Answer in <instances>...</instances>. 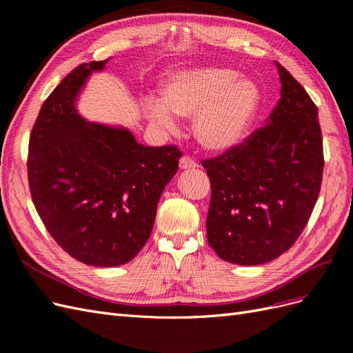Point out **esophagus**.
<instances>
[{"label":"esophagus","instance_id":"esophagus-1","mask_svg":"<svg viewBox=\"0 0 353 353\" xmlns=\"http://www.w3.org/2000/svg\"><path fill=\"white\" fill-rule=\"evenodd\" d=\"M197 166L199 165L196 163V160L193 157H190V156H183L179 160V168L181 169H194Z\"/></svg>","mask_w":353,"mask_h":353}]
</instances>
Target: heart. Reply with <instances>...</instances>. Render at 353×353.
I'll list each match as a JSON object with an SVG mask.
<instances>
[{
    "mask_svg": "<svg viewBox=\"0 0 353 353\" xmlns=\"http://www.w3.org/2000/svg\"><path fill=\"white\" fill-rule=\"evenodd\" d=\"M261 91L256 83L239 78V72L221 66L178 70L162 85V99L145 105L148 119L174 126V114H193V134L210 152H225L239 145L258 114Z\"/></svg>",
    "mask_w": 353,
    "mask_h": 353,
    "instance_id": "1",
    "label": "heart"
}]
</instances>
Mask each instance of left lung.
<instances>
[{
    "label": "left lung",
    "instance_id": "1",
    "mask_svg": "<svg viewBox=\"0 0 353 353\" xmlns=\"http://www.w3.org/2000/svg\"><path fill=\"white\" fill-rule=\"evenodd\" d=\"M281 97L266 125L201 160L212 194L208 241L221 259L261 265L301 236L319 196L324 152L318 109L280 63Z\"/></svg>",
    "mask_w": 353,
    "mask_h": 353
}]
</instances>
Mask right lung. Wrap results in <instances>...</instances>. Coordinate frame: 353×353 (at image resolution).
<instances>
[{
    "label": "right lung",
    "mask_w": 353,
    "mask_h": 353,
    "mask_svg": "<svg viewBox=\"0 0 353 353\" xmlns=\"http://www.w3.org/2000/svg\"><path fill=\"white\" fill-rule=\"evenodd\" d=\"M105 61L79 65L48 95L28 153L30 196L47 231L72 258L103 268L128 263L143 249L183 156L176 145H143L125 128L77 112L85 81Z\"/></svg>",
    "instance_id": "add662e5"
}]
</instances>
